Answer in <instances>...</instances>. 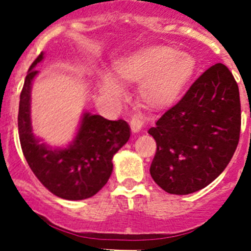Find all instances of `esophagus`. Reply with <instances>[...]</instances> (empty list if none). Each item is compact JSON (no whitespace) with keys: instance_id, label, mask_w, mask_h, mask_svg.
<instances>
[{"instance_id":"1","label":"esophagus","mask_w":251,"mask_h":251,"mask_svg":"<svg viewBox=\"0 0 251 251\" xmlns=\"http://www.w3.org/2000/svg\"><path fill=\"white\" fill-rule=\"evenodd\" d=\"M143 123H145V121H143L142 114H140V113L133 114L132 118H131V121H130L131 130H132L133 132H138V131L142 128Z\"/></svg>"}]
</instances>
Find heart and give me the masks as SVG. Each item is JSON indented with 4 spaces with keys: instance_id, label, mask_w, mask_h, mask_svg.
I'll use <instances>...</instances> for the list:
<instances>
[{
    "instance_id": "b5f03b06",
    "label": "heart",
    "mask_w": 251,
    "mask_h": 251,
    "mask_svg": "<svg viewBox=\"0 0 251 251\" xmlns=\"http://www.w3.org/2000/svg\"><path fill=\"white\" fill-rule=\"evenodd\" d=\"M196 71V61L190 53L180 52L174 46L159 45L141 49L118 61L115 74L118 79L140 83V96L150 108H164L176 100ZM109 74L100 77L103 93L120 99L124 88Z\"/></svg>"
}]
</instances>
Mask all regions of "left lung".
<instances>
[{
  "label": "left lung",
  "mask_w": 251,
  "mask_h": 251,
  "mask_svg": "<svg viewBox=\"0 0 251 251\" xmlns=\"http://www.w3.org/2000/svg\"><path fill=\"white\" fill-rule=\"evenodd\" d=\"M239 88L223 64L206 70L148 133L157 143L151 176L163 190L187 195L213 181L240 135Z\"/></svg>",
  "instance_id": "obj_1"
}]
</instances>
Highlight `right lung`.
I'll return each mask as SVG.
<instances>
[{
  "label": "right lung",
  "mask_w": 251,
  "mask_h": 251,
  "mask_svg": "<svg viewBox=\"0 0 251 251\" xmlns=\"http://www.w3.org/2000/svg\"><path fill=\"white\" fill-rule=\"evenodd\" d=\"M44 58H35L24 81L18 111V131L22 151L39 181L53 195L65 200H84L96 195L108 182L113 172V157L130 138L125 120H106L84 113L71 145L51 148L31 132L30 91L38 75L34 67Z\"/></svg>",
  "instance_id": "add662e5"
}]
</instances>
